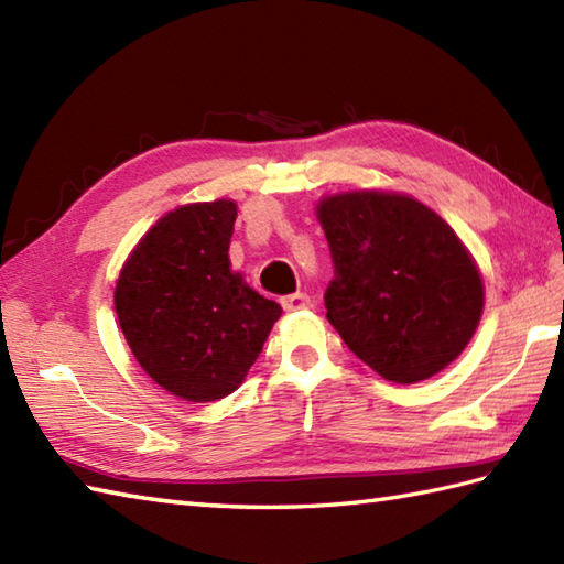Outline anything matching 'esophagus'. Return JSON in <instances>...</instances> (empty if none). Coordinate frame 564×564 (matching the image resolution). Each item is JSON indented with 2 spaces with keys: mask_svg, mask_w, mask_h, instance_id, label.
Segmentation results:
<instances>
[{
  "mask_svg": "<svg viewBox=\"0 0 564 564\" xmlns=\"http://www.w3.org/2000/svg\"><path fill=\"white\" fill-rule=\"evenodd\" d=\"M285 313H295V310H307L310 307V295L305 293H293V295H285L281 301Z\"/></svg>",
  "mask_w": 564,
  "mask_h": 564,
  "instance_id": "esophagus-1",
  "label": "esophagus"
}]
</instances>
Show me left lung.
Listing matches in <instances>:
<instances>
[{
	"mask_svg": "<svg viewBox=\"0 0 564 564\" xmlns=\"http://www.w3.org/2000/svg\"><path fill=\"white\" fill-rule=\"evenodd\" d=\"M334 279L327 319L386 380L410 386L446 368L473 339L485 291L446 220L410 196L356 191L319 203Z\"/></svg>",
	"mask_w": 564,
	"mask_h": 564,
	"instance_id": "1",
	"label": "left lung"
}]
</instances>
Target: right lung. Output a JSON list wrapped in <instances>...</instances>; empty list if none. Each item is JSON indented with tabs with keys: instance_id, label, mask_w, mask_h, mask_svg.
I'll return each mask as SVG.
<instances>
[{
	"instance_id": "obj_1",
	"label": "right lung",
	"mask_w": 564,
	"mask_h": 564,
	"mask_svg": "<svg viewBox=\"0 0 564 564\" xmlns=\"http://www.w3.org/2000/svg\"><path fill=\"white\" fill-rule=\"evenodd\" d=\"M232 200L191 203L140 239L116 283V313L142 370L186 402L239 388L281 305L230 271Z\"/></svg>"
}]
</instances>
